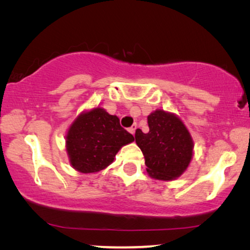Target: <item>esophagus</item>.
<instances>
[{"label": "esophagus", "mask_w": 250, "mask_h": 250, "mask_svg": "<svg viewBox=\"0 0 250 250\" xmlns=\"http://www.w3.org/2000/svg\"><path fill=\"white\" fill-rule=\"evenodd\" d=\"M136 127H138V125L136 124H134V125H132L131 127L128 128V131H129V133H131V134H133L134 135V133H135V129H136Z\"/></svg>", "instance_id": "1"}]
</instances>
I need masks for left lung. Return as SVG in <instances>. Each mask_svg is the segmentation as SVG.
<instances>
[{
    "label": "left lung",
    "instance_id": "8db88e82",
    "mask_svg": "<svg viewBox=\"0 0 250 250\" xmlns=\"http://www.w3.org/2000/svg\"><path fill=\"white\" fill-rule=\"evenodd\" d=\"M149 132L138 128L135 142L145 156L152 179L173 181L182 175L193 155V140L183 122L172 112L157 109L148 116Z\"/></svg>",
    "mask_w": 250,
    "mask_h": 250
}]
</instances>
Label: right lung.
<instances>
[{"label":"right lung","mask_w":250,"mask_h":250,"mask_svg":"<svg viewBox=\"0 0 250 250\" xmlns=\"http://www.w3.org/2000/svg\"><path fill=\"white\" fill-rule=\"evenodd\" d=\"M134 136L119 124V118L97 107L83 111L68 128L66 150L70 165L88 174L104 169L114 162L123 146Z\"/></svg>","instance_id":"add662e5"}]
</instances>
